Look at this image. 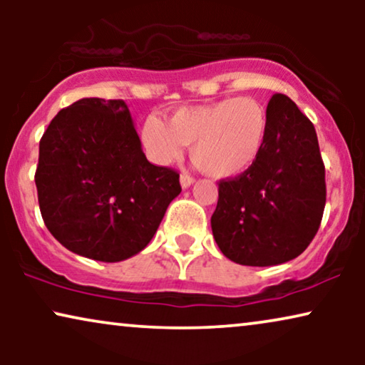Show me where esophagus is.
Instances as JSON below:
<instances>
[{
    "mask_svg": "<svg viewBox=\"0 0 365 365\" xmlns=\"http://www.w3.org/2000/svg\"><path fill=\"white\" fill-rule=\"evenodd\" d=\"M179 181H181L182 189H187L189 186H192V184H194V178L189 176L187 173H181V178H179Z\"/></svg>",
    "mask_w": 365,
    "mask_h": 365,
    "instance_id": "34e87169",
    "label": "esophagus"
}]
</instances>
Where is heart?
I'll return each instance as SVG.
<instances>
[{"label":"heart","instance_id":"b5f03b06","mask_svg":"<svg viewBox=\"0 0 365 365\" xmlns=\"http://www.w3.org/2000/svg\"><path fill=\"white\" fill-rule=\"evenodd\" d=\"M269 136V113L254 98H224L199 106L179 108L168 123L148 116L141 141L148 158L169 166L191 144L199 168L216 179L236 178L251 169Z\"/></svg>","mask_w":365,"mask_h":365}]
</instances>
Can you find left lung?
<instances>
[{
    "instance_id": "obj_1",
    "label": "left lung",
    "mask_w": 365,
    "mask_h": 365,
    "mask_svg": "<svg viewBox=\"0 0 365 365\" xmlns=\"http://www.w3.org/2000/svg\"><path fill=\"white\" fill-rule=\"evenodd\" d=\"M269 136L256 164L219 182L212 236L242 266H277L297 257L316 236L326 206V169L314 124L292 99L267 104Z\"/></svg>"
}]
</instances>
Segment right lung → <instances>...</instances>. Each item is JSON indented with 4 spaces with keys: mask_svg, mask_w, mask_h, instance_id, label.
I'll list each match as a JSON object with an SVG mask.
<instances>
[{
    "mask_svg": "<svg viewBox=\"0 0 365 365\" xmlns=\"http://www.w3.org/2000/svg\"><path fill=\"white\" fill-rule=\"evenodd\" d=\"M34 182L54 239L101 262L141 252L181 192L174 169L146 159L123 99L83 98L61 109L39 141Z\"/></svg>",
    "mask_w": 365,
    "mask_h": 365,
    "instance_id": "right-lung-1",
    "label": "right lung"
}]
</instances>
